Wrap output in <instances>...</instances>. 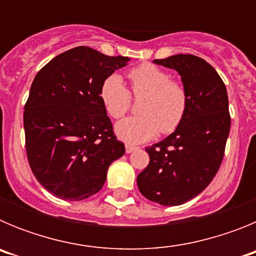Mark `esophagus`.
Listing matches in <instances>:
<instances>
[{
	"mask_svg": "<svg viewBox=\"0 0 256 256\" xmlns=\"http://www.w3.org/2000/svg\"><path fill=\"white\" fill-rule=\"evenodd\" d=\"M137 146H134V144H126V154H130L132 152V151H134V150H137Z\"/></svg>",
	"mask_w": 256,
	"mask_h": 256,
	"instance_id": "1",
	"label": "esophagus"
}]
</instances>
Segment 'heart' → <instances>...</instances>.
<instances>
[{"label":"heart","instance_id":"1","mask_svg":"<svg viewBox=\"0 0 256 256\" xmlns=\"http://www.w3.org/2000/svg\"><path fill=\"white\" fill-rule=\"evenodd\" d=\"M134 96H144L140 116L126 118L115 126L118 137L128 144H141L158 132L169 134L182 124L188 108V94L170 73L154 64L138 65L128 72ZM100 98L108 116L122 119L132 106V96L118 74H112L100 87Z\"/></svg>","mask_w":256,"mask_h":256}]
</instances>
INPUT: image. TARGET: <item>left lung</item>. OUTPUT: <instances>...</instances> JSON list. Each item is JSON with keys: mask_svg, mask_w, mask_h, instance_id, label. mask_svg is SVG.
Returning a JSON list of instances; mask_svg holds the SVG:
<instances>
[{"mask_svg": "<svg viewBox=\"0 0 256 256\" xmlns=\"http://www.w3.org/2000/svg\"><path fill=\"white\" fill-rule=\"evenodd\" d=\"M176 69L188 94L182 124L146 148L150 162L137 177L142 195L160 205H180L204 191L222 164L230 128L228 94L216 69L195 55L154 60Z\"/></svg>", "mask_w": 256, "mask_h": 256, "instance_id": "8db88e82", "label": "left lung"}]
</instances>
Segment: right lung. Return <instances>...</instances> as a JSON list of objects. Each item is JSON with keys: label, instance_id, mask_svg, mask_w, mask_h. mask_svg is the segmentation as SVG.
I'll use <instances>...</instances> for the list:
<instances>
[{"label": "right lung", "instance_id": "1", "mask_svg": "<svg viewBox=\"0 0 256 256\" xmlns=\"http://www.w3.org/2000/svg\"><path fill=\"white\" fill-rule=\"evenodd\" d=\"M128 61L79 46L52 58L32 83L24 106L26 156L38 182L56 198L80 201L97 194L110 164L126 152L100 87Z\"/></svg>", "mask_w": 256, "mask_h": 256}]
</instances>
